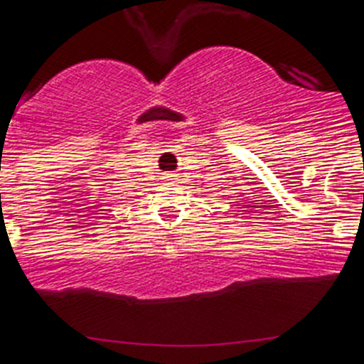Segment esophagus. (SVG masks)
I'll use <instances>...</instances> for the list:
<instances>
[{
    "label": "esophagus",
    "instance_id": "1",
    "mask_svg": "<svg viewBox=\"0 0 364 364\" xmlns=\"http://www.w3.org/2000/svg\"><path fill=\"white\" fill-rule=\"evenodd\" d=\"M171 176H173V175H169V176H166V178H169V180H173V178H171Z\"/></svg>",
    "mask_w": 364,
    "mask_h": 364
}]
</instances>
